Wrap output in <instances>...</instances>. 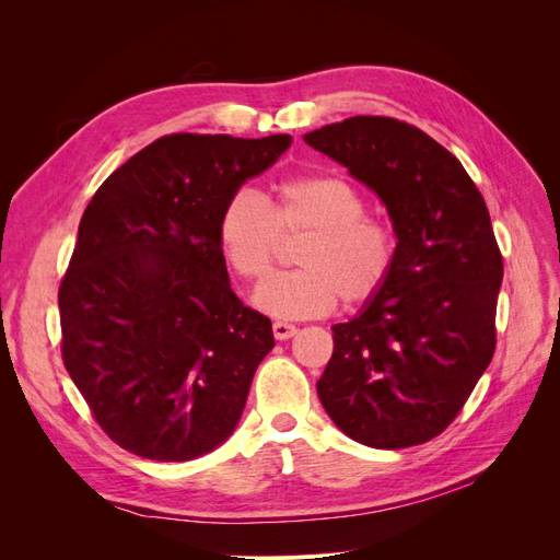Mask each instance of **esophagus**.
Here are the masks:
<instances>
[{
	"label": "esophagus",
	"mask_w": 560,
	"mask_h": 560,
	"mask_svg": "<svg viewBox=\"0 0 560 560\" xmlns=\"http://www.w3.org/2000/svg\"><path fill=\"white\" fill-rule=\"evenodd\" d=\"M299 329L294 325H290V322H273V336L278 338V341H287V338H292Z\"/></svg>",
	"instance_id": "obj_1"
}]
</instances>
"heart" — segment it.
I'll return each mask as SVG.
<instances>
[{"mask_svg": "<svg viewBox=\"0 0 560 560\" xmlns=\"http://www.w3.org/2000/svg\"><path fill=\"white\" fill-rule=\"evenodd\" d=\"M364 212V196L346 177L294 175L273 184L268 208L252 191H235L219 212L217 241L235 273L261 282L276 266L280 238L306 235L294 254L299 268L261 284L254 306L284 319L319 317L338 299L362 306L393 276L395 231Z\"/></svg>", "mask_w": 560, "mask_h": 560, "instance_id": "1", "label": "heart"}]
</instances>
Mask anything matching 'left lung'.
Masks as SVG:
<instances>
[{
	"label": "left lung",
	"instance_id": "obj_1",
	"mask_svg": "<svg viewBox=\"0 0 560 560\" xmlns=\"http://www.w3.org/2000/svg\"><path fill=\"white\" fill-rule=\"evenodd\" d=\"M385 202L397 259L383 290L334 325L317 397L336 428L371 448L442 434L495 352L502 254L486 200L428 132L389 116H352L308 132Z\"/></svg>",
	"mask_w": 560,
	"mask_h": 560
}]
</instances>
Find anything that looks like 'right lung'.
<instances>
[{
    "label": "right lung",
    "mask_w": 560,
    "mask_h": 560,
    "mask_svg": "<svg viewBox=\"0 0 560 560\" xmlns=\"http://www.w3.org/2000/svg\"><path fill=\"white\" fill-rule=\"evenodd\" d=\"M290 144V135H165L91 198L58 292L60 348L121 448L184 463L238 425L276 341L270 319L231 290L217 219Z\"/></svg>",
    "instance_id": "1"
}]
</instances>
